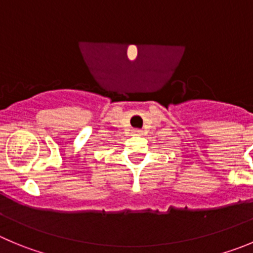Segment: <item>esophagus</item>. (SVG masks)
Listing matches in <instances>:
<instances>
[{
    "mask_svg": "<svg viewBox=\"0 0 253 253\" xmlns=\"http://www.w3.org/2000/svg\"><path fill=\"white\" fill-rule=\"evenodd\" d=\"M133 133L136 134V136H141V134H142V131H141V129H133Z\"/></svg>",
    "mask_w": 253,
    "mask_h": 253,
    "instance_id": "1",
    "label": "esophagus"
}]
</instances>
